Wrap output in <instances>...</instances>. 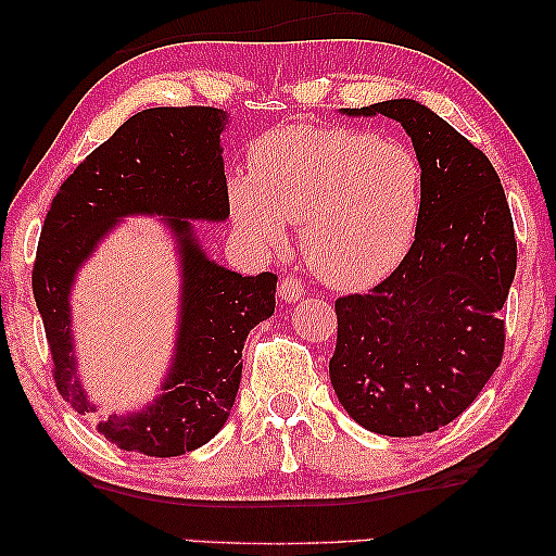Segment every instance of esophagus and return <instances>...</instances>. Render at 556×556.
<instances>
[{
  "instance_id": "obj_1",
  "label": "esophagus",
  "mask_w": 556,
  "mask_h": 556,
  "mask_svg": "<svg viewBox=\"0 0 556 556\" xmlns=\"http://www.w3.org/2000/svg\"><path fill=\"white\" fill-rule=\"evenodd\" d=\"M278 293H280V299H283L286 303H295V301H301L303 295H306V291H303V283H301L299 278H293V276H288V278L280 280Z\"/></svg>"
}]
</instances>
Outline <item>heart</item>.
I'll return each mask as SVG.
<instances>
[{
	"label": "heart",
	"mask_w": 556,
	"mask_h": 556,
	"mask_svg": "<svg viewBox=\"0 0 556 556\" xmlns=\"http://www.w3.org/2000/svg\"><path fill=\"white\" fill-rule=\"evenodd\" d=\"M420 159L400 141L333 126H283L250 149L227 202L242 238L283 253L288 223H303L308 268L333 288L390 276L413 248L422 215Z\"/></svg>",
	"instance_id": "1"
}]
</instances>
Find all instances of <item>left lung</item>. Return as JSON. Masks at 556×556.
<instances>
[{
    "mask_svg": "<svg viewBox=\"0 0 556 556\" xmlns=\"http://www.w3.org/2000/svg\"><path fill=\"white\" fill-rule=\"evenodd\" d=\"M341 113L397 121L425 192L405 261L369 293L337 301L331 384L362 428L425 435L453 422L501 364V308L516 273L511 212L483 151L428 105L394 98Z\"/></svg>",
    "mask_w": 556,
    "mask_h": 556,
    "instance_id": "8db88e82",
    "label": "left lung"
}]
</instances>
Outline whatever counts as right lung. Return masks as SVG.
Here are the masks:
<instances>
[{"mask_svg": "<svg viewBox=\"0 0 556 556\" xmlns=\"http://www.w3.org/2000/svg\"><path fill=\"white\" fill-rule=\"evenodd\" d=\"M227 111L147 109L78 164L45 217L33 293L55 384L78 415L96 413L80 382L71 293L78 270L126 217H162L177 248L181 293L172 364L154 400L111 415L98 432L121 451L174 458L223 430L235 405L248 333L276 311L278 276H240L204 253L194 223L230 217L219 134Z\"/></svg>", "mask_w": 556, "mask_h": 556, "instance_id": "obj_1", "label": "right lung"}]
</instances>
